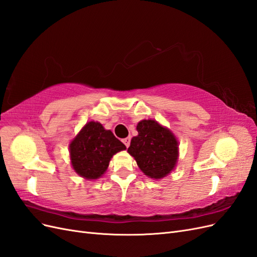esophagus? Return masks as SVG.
<instances>
[{
  "instance_id": "34e87169",
  "label": "esophagus",
  "mask_w": 257,
  "mask_h": 257,
  "mask_svg": "<svg viewBox=\"0 0 257 257\" xmlns=\"http://www.w3.org/2000/svg\"><path fill=\"white\" fill-rule=\"evenodd\" d=\"M122 142H123V144H124V145H125V147H126V148H128V147H130V144H131V138H130V137L124 138Z\"/></svg>"
}]
</instances>
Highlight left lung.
Wrapping results in <instances>:
<instances>
[{"mask_svg": "<svg viewBox=\"0 0 257 257\" xmlns=\"http://www.w3.org/2000/svg\"><path fill=\"white\" fill-rule=\"evenodd\" d=\"M136 128L138 135L132 138L127 152L146 176L166 177L175 168L179 157L175 135L154 120H143Z\"/></svg>", "mask_w": 257, "mask_h": 257, "instance_id": "8db88e82", "label": "left lung"}]
</instances>
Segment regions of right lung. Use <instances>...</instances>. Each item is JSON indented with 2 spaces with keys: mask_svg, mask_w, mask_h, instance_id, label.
I'll return each mask as SVG.
<instances>
[{
  "mask_svg": "<svg viewBox=\"0 0 257 257\" xmlns=\"http://www.w3.org/2000/svg\"><path fill=\"white\" fill-rule=\"evenodd\" d=\"M112 132L99 122H88L69 144V155L75 172L84 179H97L107 170L113 155L125 150Z\"/></svg>",
  "mask_w": 257,
  "mask_h": 257,
  "instance_id": "1",
  "label": "right lung"
}]
</instances>
